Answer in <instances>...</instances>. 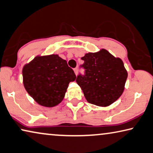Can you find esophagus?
Here are the masks:
<instances>
[{
	"mask_svg": "<svg viewBox=\"0 0 153 153\" xmlns=\"http://www.w3.org/2000/svg\"><path fill=\"white\" fill-rule=\"evenodd\" d=\"M74 70L75 74H76V75L77 76V72H78V70H77V68H75V69H74Z\"/></svg>",
	"mask_w": 153,
	"mask_h": 153,
	"instance_id": "esophagus-1",
	"label": "esophagus"
}]
</instances>
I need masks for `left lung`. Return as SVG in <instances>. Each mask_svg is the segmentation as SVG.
Returning a JSON list of instances; mask_svg holds the SVG:
<instances>
[{
	"label": "left lung",
	"instance_id": "1",
	"mask_svg": "<svg viewBox=\"0 0 153 153\" xmlns=\"http://www.w3.org/2000/svg\"><path fill=\"white\" fill-rule=\"evenodd\" d=\"M82 60L85 75H78L76 82L87 101L101 107L115 102L124 91L128 76L123 60L105 49L87 53Z\"/></svg>",
	"mask_w": 153,
	"mask_h": 153
}]
</instances>
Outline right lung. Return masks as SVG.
<instances>
[{
    "mask_svg": "<svg viewBox=\"0 0 153 153\" xmlns=\"http://www.w3.org/2000/svg\"><path fill=\"white\" fill-rule=\"evenodd\" d=\"M23 84L27 93L39 105L52 108L64 99L76 74L58 54L37 56L22 69Z\"/></svg>",
    "mask_w": 153,
    "mask_h": 153,
    "instance_id": "1",
    "label": "right lung"
}]
</instances>
